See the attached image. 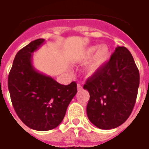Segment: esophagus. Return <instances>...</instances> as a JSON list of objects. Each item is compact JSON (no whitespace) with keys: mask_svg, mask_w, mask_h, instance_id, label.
<instances>
[{"mask_svg":"<svg viewBox=\"0 0 149 149\" xmlns=\"http://www.w3.org/2000/svg\"><path fill=\"white\" fill-rule=\"evenodd\" d=\"M77 88H78V91H80V90H81L82 89V85L81 84H78V85H77Z\"/></svg>","mask_w":149,"mask_h":149,"instance_id":"1","label":"esophagus"}]
</instances>
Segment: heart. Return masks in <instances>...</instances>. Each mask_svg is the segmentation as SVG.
I'll return each instance as SVG.
<instances>
[{"mask_svg":"<svg viewBox=\"0 0 149 149\" xmlns=\"http://www.w3.org/2000/svg\"><path fill=\"white\" fill-rule=\"evenodd\" d=\"M91 61L86 68L87 74L91 75L98 71L105 63L108 61L110 57V50L109 47L105 45L100 46L92 45L83 51L81 55V60L87 61L90 59Z\"/></svg>","mask_w":149,"mask_h":149,"instance_id":"obj_1","label":"heart"}]
</instances>
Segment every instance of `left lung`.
Here are the masks:
<instances>
[{
  "mask_svg": "<svg viewBox=\"0 0 149 149\" xmlns=\"http://www.w3.org/2000/svg\"><path fill=\"white\" fill-rule=\"evenodd\" d=\"M139 86V71L132 55L125 47H117L110 60L84 84L90 95V122L104 130L122 125L135 106Z\"/></svg>",
  "mask_w": 149,
  "mask_h": 149,
  "instance_id": "left-lung-1",
  "label": "left lung"
}]
</instances>
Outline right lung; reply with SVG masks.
I'll return each mask as SVG.
<instances>
[{"instance_id": "1", "label": "right lung", "mask_w": 149, "mask_h": 149, "mask_svg": "<svg viewBox=\"0 0 149 149\" xmlns=\"http://www.w3.org/2000/svg\"><path fill=\"white\" fill-rule=\"evenodd\" d=\"M45 39H37L17 53L8 75V90L19 118L29 128L48 131L62 122L70 102L77 93V84H59L32 65L33 52Z\"/></svg>"}]
</instances>
